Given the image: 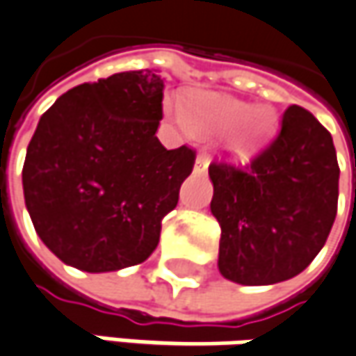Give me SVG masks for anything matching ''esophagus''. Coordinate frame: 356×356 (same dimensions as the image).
Here are the masks:
<instances>
[{
    "label": "esophagus",
    "instance_id": "esophagus-1",
    "mask_svg": "<svg viewBox=\"0 0 356 356\" xmlns=\"http://www.w3.org/2000/svg\"><path fill=\"white\" fill-rule=\"evenodd\" d=\"M207 167H209V161H207V157H203V155H199V157L195 159V165H193V171H195L197 175H203V173L207 171Z\"/></svg>",
    "mask_w": 356,
    "mask_h": 356
}]
</instances>
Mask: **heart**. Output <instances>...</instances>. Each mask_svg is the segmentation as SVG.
I'll return each instance as SVG.
<instances>
[{
	"mask_svg": "<svg viewBox=\"0 0 356 356\" xmlns=\"http://www.w3.org/2000/svg\"><path fill=\"white\" fill-rule=\"evenodd\" d=\"M167 118L185 135H221V153L236 163H248L272 140L278 115L272 106H254L221 92H197L185 104L177 95L163 100Z\"/></svg>",
	"mask_w": 356,
	"mask_h": 356,
	"instance_id": "1",
	"label": "heart"
}]
</instances>
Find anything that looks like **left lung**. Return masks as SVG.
<instances>
[{
	"mask_svg": "<svg viewBox=\"0 0 356 356\" xmlns=\"http://www.w3.org/2000/svg\"><path fill=\"white\" fill-rule=\"evenodd\" d=\"M339 175L332 136L302 106L284 113L276 138L248 169L209 165L221 276L241 286L298 276L330 234Z\"/></svg>",
	"mask_w": 356,
	"mask_h": 356,
	"instance_id": "left-lung-1",
	"label": "left lung"
}]
</instances>
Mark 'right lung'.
<instances>
[{
    "mask_svg": "<svg viewBox=\"0 0 356 356\" xmlns=\"http://www.w3.org/2000/svg\"><path fill=\"white\" fill-rule=\"evenodd\" d=\"M157 70L118 72L62 95L42 115L22 171L35 234L82 272H116L157 248L195 153L167 151Z\"/></svg>",
    "mask_w": 356,
    "mask_h": 356,
    "instance_id": "right-lung-1",
    "label": "right lung"
}]
</instances>
